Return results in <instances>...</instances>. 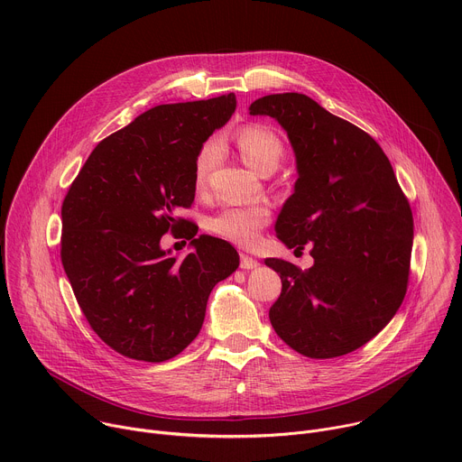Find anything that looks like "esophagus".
Instances as JSON below:
<instances>
[{
  "instance_id": "1",
  "label": "esophagus",
  "mask_w": 462,
  "mask_h": 462,
  "mask_svg": "<svg viewBox=\"0 0 462 462\" xmlns=\"http://www.w3.org/2000/svg\"><path fill=\"white\" fill-rule=\"evenodd\" d=\"M259 265V261L252 255H246V254H241V269L245 271H250V269H255Z\"/></svg>"
}]
</instances>
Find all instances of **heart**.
<instances>
[{"instance_id": "heart-1", "label": "heart", "mask_w": 462, "mask_h": 462, "mask_svg": "<svg viewBox=\"0 0 462 462\" xmlns=\"http://www.w3.org/2000/svg\"><path fill=\"white\" fill-rule=\"evenodd\" d=\"M236 146L246 166L261 175H271L276 171L285 155L282 139L271 127L261 124H248L241 127L236 134ZM219 157L221 143L217 139L205 141L193 162V184L197 189H203L207 186ZM271 208L261 203L228 207L212 217L210 230L223 239L248 246L257 241L259 232L271 223Z\"/></svg>"}]
</instances>
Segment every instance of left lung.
<instances>
[{"instance_id": "obj_1", "label": "left lung", "mask_w": 462, "mask_h": 462, "mask_svg": "<svg viewBox=\"0 0 462 462\" xmlns=\"http://www.w3.org/2000/svg\"><path fill=\"white\" fill-rule=\"evenodd\" d=\"M248 111L273 116L287 131L298 180L276 234L289 248L309 245L314 257L305 273L265 259L282 278L271 323L303 356L347 355L374 338L406 296L410 203L376 141L307 95H267Z\"/></svg>"}]
</instances>
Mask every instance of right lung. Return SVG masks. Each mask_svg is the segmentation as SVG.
Masks as SVG:
<instances>
[{"mask_svg": "<svg viewBox=\"0 0 462 462\" xmlns=\"http://www.w3.org/2000/svg\"><path fill=\"white\" fill-rule=\"evenodd\" d=\"M236 111V95L155 106L93 150L61 205V265L93 331L116 353L164 362L199 335L236 248L184 228L182 261L162 250L193 203V162Z\"/></svg>", "mask_w": 462, "mask_h": 462, "instance_id": "obj_1", "label": "right lung"}]
</instances>
